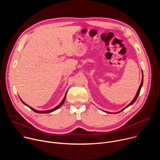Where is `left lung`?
<instances>
[{
  "instance_id": "1",
  "label": "left lung",
  "mask_w": 160,
  "mask_h": 160,
  "mask_svg": "<svg viewBox=\"0 0 160 160\" xmlns=\"http://www.w3.org/2000/svg\"><path fill=\"white\" fill-rule=\"evenodd\" d=\"M142 85H143V73H142V80H141V85H140V86H139V88H138V92H137V94H136V95H135V96L134 97V98L133 99V100L131 101V102L130 103V104H128L125 108H124L123 109H122L121 111H118V112H108V111H103V110H102V111H104V112H107V113H110V114H115V113H118V112H120L121 111H123L125 109H126L127 108H128V106H131L132 104H133L135 102V101L137 100V99H138V96H139V93H140V91H141V88H142Z\"/></svg>"
}]
</instances>
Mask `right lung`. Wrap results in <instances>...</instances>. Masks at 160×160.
Returning a JSON list of instances; mask_svg holds the SVG:
<instances>
[{"instance_id": "add662e5", "label": "right lung", "mask_w": 160, "mask_h": 160, "mask_svg": "<svg viewBox=\"0 0 160 160\" xmlns=\"http://www.w3.org/2000/svg\"><path fill=\"white\" fill-rule=\"evenodd\" d=\"M67 92H68V90L66 91V94H65V95H64V98H63V99L62 100V101L56 106V107H55V108H52V109H49V110H47V111H38V110H36V109H33V108H32V107H30V106H29L28 104H27L25 102H24L23 101H22L21 99V102L23 103L25 105H26L27 106H28V108H30L32 111H33L34 112H37V113H49V112H53V111H56V110H57L58 109H59L62 104H63V103H64V101H65V99H66V94H67Z\"/></svg>"}]
</instances>
